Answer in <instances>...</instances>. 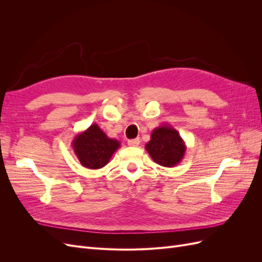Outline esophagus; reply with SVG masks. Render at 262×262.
<instances>
[{
	"label": "esophagus",
	"mask_w": 262,
	"mask_h": 262,
	"mask_svg": "<svg viewBox=\"0 0 262 262\" xmlns=\"http://www.w3.org/2000/svg\"><path fill=\"white\" fill-rule=\"evenodd\" d=\"M140 144V139H132L128 141L129 146H138Z\"/></svg>",
	"instance_id": "34e87169"
}]
</instances>
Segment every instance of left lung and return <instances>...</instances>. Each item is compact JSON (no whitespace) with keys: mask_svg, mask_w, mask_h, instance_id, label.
Wrapping results in <instances>:
<instances>
[{"mask_svg":"<svg viewBox=\"0 0 262 262\" xmlns=\"http://www.w3.org/2000/svg\"><path fill=\"white\" fill-rule=\"evenodd\" d=\"M145 148L156 164L173 167L184 158L187 146L176 129L169 124H162L150 133Z\"/></svg>","mask_w":262,"mask_h":262,"instance_id":"left-lung-1","label":"left lung"}]
</instances>
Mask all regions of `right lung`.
<instances>
[{"label": "right lung", "mask_w": 262, "mask_h": 262, "mask_svg": "<svg viewBox=\"0 0 262 262\" xmlns=\"http://www.w3.org/2000/svg\"><path fill=\"white\" fill-rule=\"evenodd\" d=\"M72 147L83 167L99 169L106 166L120 142L110 139L99 126L94 123L89 129L78 133L72 141Z\"/></svg>", "instance_id": "add662e5"}]
</instances>
